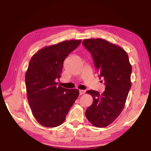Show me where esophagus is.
I'll use <instances>...</instances> for the list:
<instances>
[{"instance_id":"esophagus-1","label":"esophagus","mask_w":151,"mask_h":151,"mask_svg":"<svg viewBox=\"0 0 151 151\" xmlns=\"http://www.w3.org/2000/svg\"><path fill=\"white\" fill-rule=\"evenodd\" d=\"M86 93L85 90H79V94L80 95H83Z\"/></svg>"}]
</instances>
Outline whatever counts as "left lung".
<instances>
[{"label": "left lung", "mask_w": 151, "mask_h": 151, "mask_svg": "<svg viewBox=\"0 0 151 151\" xmlns=\"http://www.w3.org/2000/svg\"><path fill=\"white\" fill-rule=\"evenodd\" d=\"M83 45L92 55L105 85L102 94L92 89L87 91L93 102L87 108L86 116L94 126L105 127L116 120L125 106L131 88L132 66L125 50L106 40L86 39Z\"/></svg>", "instance_id": "1"}]
</instances>
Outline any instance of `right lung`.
Wrapping results in <instances>:
<instances>
[{"label": "right lung", "instance_id": "right-lung-1", "mask_svg": "<svg viewBox=\"0 0 151 151\" xmlns=\"http://www.w3.org/2000/svg\"><path fill=\"white\" fill-rule=\"evenodd\" d=\"M81 40L64 41L40 50L31 58L26 73L27 96L33 115L41 125L55 127L63 123L79 95L78 89L58 85L63 61Z\"/></svg>", "mask_w": 151, "mask_h": 151}]
</instances>
